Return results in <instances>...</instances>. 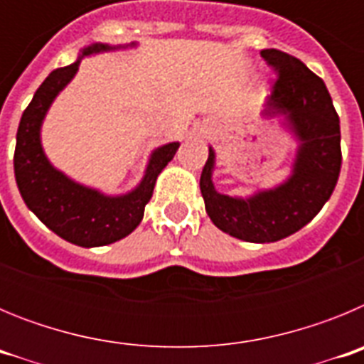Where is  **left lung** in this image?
<instances>
[{"mask_svg": "<svg viewBox=\"0 0 364 364\" xmlns=\"http://www.w3.org/2000/svg\"><path fill=\"white\" fill-rule=\"evenodd\" d=\"M279 73L264 118L284 117L297 140L291 175L252 197H230L215 189V151L200 175L205 211L218 230L246 242H277L304 228L332 197L341 171V127L326 85L301 60L277 49L260 53Z\"/></svg>", "mask_w": 364, "mask_h": 364, "instance_id": "left-lung-1", "label": "left lung"}]
</instances>
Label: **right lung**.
I'll list each match as a JSON object with an SVG mask.
<instances>
[{
  "label": "right lung",
  "instance_id": "add662e5",
  "mask_svg": "<svg viewBox=\"0 0 364 364\" xmlns=\"http://www.w3.org/2000/svg\"><path fill=\"white\" fill-rule=\"evenodd\" d=\"M117 49H122L120 45L92 43L82 50L76 62L53 70L34 92L16 134L14 175L21 198L50 231L82 247L112 244L136 230L146 204L153 197L156 178L180 147L178 142L156 147L151 153L140 184L117 197L74 182L49 162L41 146V124L54 98L78 73L82 58Z\"/></svg>",
  "mask_w": 364,
  "mask_h": 364
}]
</instances>
